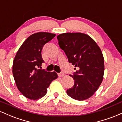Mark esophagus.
Instances as JSON below:
<instances>
[{"instance_id": "esophagus-1", "label": "esophagus", "mask_w": 122, "mask_h": 122, "mask_svg": "<svg viewBox=\"0 0 122 122\" xmlns=\"http://www.w3.org/2000/svg\"><path fill=\"white\" fill-rule=\"evenodd\" d=\"M58 76L59 77H63V76H65V75H64V73L61 72V73H58Z\"/></svg>"}]
</instances>
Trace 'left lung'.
Wrapping results in <instances>:
<instances>
[{"label": "left lung", "instance_id": "left-lung-1", "mask_svg": "<svg viewBox=\"0 0 122 122\" xmlns=\"http://www.w3.org/2000/svg\"><path fill=\"white\" fill-rule=\"evenodd\" d=\"M60 48L77 69L72 88L67 89L70 97L77 100L91 97L103 80L104 57L100 48L91 37L81 33H66L57 36Z\"/></svg>", "mask_w": 122, "mask_h": 122}]
</instances>
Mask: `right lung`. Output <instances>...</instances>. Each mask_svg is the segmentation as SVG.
Wrapping results in <instances>:
<instances>
[{
	"instance_id": "right-lung-1",
	"label": "right lung",
	"mask_w": 122,
	"mask_h": 122,
	"mask_svg": "<svg viewBox=\"0 0 122 122\" xmlns=\"http://www.w3.org/2000/svg\"><path fill=\"white\" fill-rule=\"evenodd\" d=\"M55 34L39 32L31 35L19 47L13 61L12 74L18 90L30 100H38L46 94L47 89L58 75L55 72L38 69L42 62V50Z\"/></svg>"
}]
</instances>
